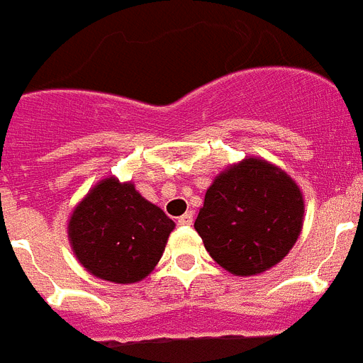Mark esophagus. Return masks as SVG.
I'll use <instances>...</instances> for the list:
<instances>
[{
  "label": "esophagus",
  "instance_id": "34e87169",
  "mask_svg": "<svg viewBox=\"0 0 363 363\" xmlns=\"http://www.w3.org/2000/svg\"><path fill=\"white\" fill-rule=\"evenodd\" d=\"M177 223H179V225H191V223H194V212L188 211L186 214H182V216L177 220Z\"/></svg>",
  "mask_w": 363,
  "mask_h": 363
}]
</instances>
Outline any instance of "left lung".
I'll return each instance as SVG.
<instances>
[{"label":"left lung","mask_w":363,"mask_h":363,"mask_svg":"<svg viewBox=\"0 0 363 363\" xmlns=\"http://www.w3.org/2000/svg\"><path fill=\"white\" fill-rule=\"evenodd\" d=\"M304 199L287 173L257 158L216 177L194 223L211 257L237 276L274 267L293 248Z\"/></svg>","instance_id":"left-lung-1"}]
</instances>
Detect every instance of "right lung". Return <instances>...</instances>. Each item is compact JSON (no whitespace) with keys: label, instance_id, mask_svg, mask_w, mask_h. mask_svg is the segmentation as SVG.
<instances>
[{"label":"right lung","instance_id":"right-lung-1","mask_svg":"<svg viewBox=\"0 0 363 363\" xmlns=\"http://www.w3.org/2000/svg\"><path fill=\"white\" fill-rule=\"evenodd\" d=\"M175 223L135 191L104 179L74 208L69 238L76 257L96 278L134 284L160 261Z\"/></svg>","mask_w":363,"mask_h":363}]
</instances>
